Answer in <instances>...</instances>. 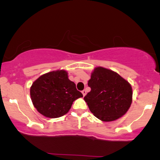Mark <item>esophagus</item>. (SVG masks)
<instances>
[{"instance_id": "esophagus-1", "label": "esophagus", "mask_w": 160, "mask_h": 160, "mask_svg": "<svg viewBox=\"0 0 160 160\" xmlns=\"http://www.w3.org/2000/svg\"><path fill=\"white\" fill-rule=\"evenodd\" d=\"M82 92V94H83V96H84H84L86 95V94H87L86 90H85V89H84V90H83V91Z\"/></svg>"}]
</instances>
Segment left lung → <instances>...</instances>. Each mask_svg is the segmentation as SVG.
Instances as JSON below:
<instances>
[{
    "label": "left lung",
    "instance_id": "obj_1",
    "mask_svg": "<svg viewBox=\"0 0 160 160\" xmlns=\"http://www.w3.org/2000/svg\"><path fill=\"white\" fill-rule=\"evenodd\" d=\"M88 86L91 91L84 99L93 115L102 121L117 120L130 108L132 87L116 72L102 67L95 68Z\"/></svg>",
    "mask_w": 160,
    "mask_h": 160
}]
</instances>
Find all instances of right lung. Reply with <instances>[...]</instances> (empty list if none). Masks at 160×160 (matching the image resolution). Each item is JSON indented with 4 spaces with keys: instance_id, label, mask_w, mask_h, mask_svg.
Instances as JSON below:
<instances>
[{
    "instance_id": "right-lung-1",
    "label": "right lung",
    "mask_w": 160,
    "mask_h": 160,
    "mask_svg": "<svg viewBox=\"0 0 160 160\" xmlns=\"http://www.w3.org/2000/svg\"><path fill=\"white\" fill-rule=\"evenodd\" d=\"M30 97L39 113L46 117L58 118L66 114L74 100L83 95L69 80L67 71L58 70L37 78L30 87Z\"/></svg>"
}]
</instances>
